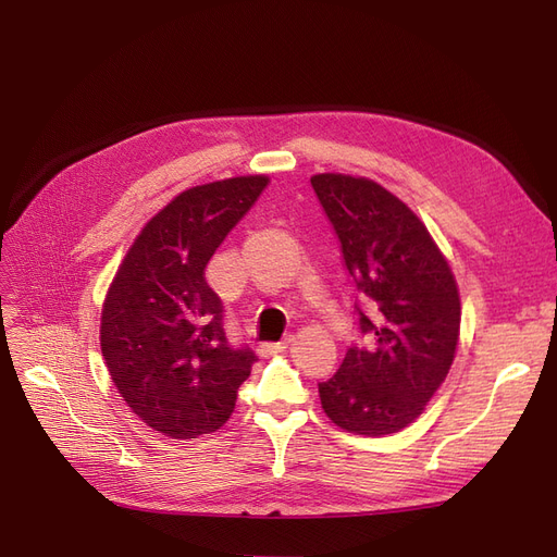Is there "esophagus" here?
Masks as SVG:
<instances>
[{
	"label": "esophagus",
	"instance_id": "esophagus-1",
	"mask_svg": "<svg viewBox=\"0 0 557 557\" xmlns=\"http://www.w3.org/2000/svg\"><path fill=\"white\" fill-rule=\"evenodd\" d=\"M290 342H293V334H288V336H285V339H283V342H278V344H262V346L258 348V352H260V356H262V358H269V356H276V352H283L285 348H288V346H290Z\"/></svg>",
	"mask_w": 557,
	"mask_h": 557
}]
</instances>
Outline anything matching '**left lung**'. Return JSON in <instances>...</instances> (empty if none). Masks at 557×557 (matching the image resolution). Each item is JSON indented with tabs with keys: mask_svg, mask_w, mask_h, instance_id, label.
Returning a JSON list of instances; mask_svg holds the SVG:
<instances>
[{
	"mask_svg": "<svg viewBox=\"0 0 557 557\" xmlns=\"http://www.w3.org/2000/svg\"><path fill=\"white\" fill-rule=\"evenodd\" d=\"M356 285L358 327L320 404L342 430L381 436L407 428L448 374L460 336V295L420 218L383 185L346 174L311 176Z\"/></svg>",
	"mask_w": 557,
	"mask_h": 557,
	"instance_id": "1",
	"label": "left lung"
}]
</instances>
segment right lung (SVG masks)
<instances>
[{"label": "right lung", "mask_w": 557, "mask_h": 557, "mask_svg": "<svg viewBox=\"0 0 557 557\" xmlns=\"http://www.w3.org/2000/svg\"><path fill=\"white\" fill-rule=\"evenodd\" d=\"M267 183L237 176L181 193L146 223L111 281L99 327L111 381L146 425L172 440L221 428L258 360L230 344L205 269Z\"/></svg>", "instance_id": "right-lung-1"}]
</instances>
